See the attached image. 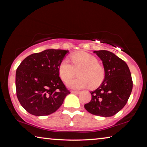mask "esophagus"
I'll return each mask as SVG.
<instances>
[{
    "instance_id": "obj_1",
    "label": "esophagus",
    "mask_w": 147,
    "mask_h": 147,
    "mask_svg": "<svg viewBox=\"0 0 147 147\" xmlns=\"http://www.w3.org/2000/svg\"><path fill=\"white\" fill-rule=\"evenodd\" d=\"M71 93H74V94H79L80 93V91H73V90H72V91H71Z\"/></svg>"
}]
</instances>
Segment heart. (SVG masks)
<instances>
[{
	"label": "heart",
	"instance_id": "heart-1",
	"mask_svg": "<svg viewBox=\"0 0 147 147\" xmlns=\"http://www.w3.org/2000/svg\"><path fill=\"white\" fill-rule=\"evenodd\" d=\"M72 64L68 59H64L59 63V74L65 82L76 75L79 71L78 78L71 80L67 84L72 89H82L89 84L91 87H96L102 82L105 70L104 67L98 63V59L86 52L80 51L71 54Z\"/></svg>",
	"mask_w": 147,
	"mask_h": 147
}]
</instances>
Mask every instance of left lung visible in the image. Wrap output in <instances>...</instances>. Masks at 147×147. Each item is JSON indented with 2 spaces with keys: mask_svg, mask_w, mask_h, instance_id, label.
<instances>
[{
  "mask_svg": "<svg viewBox=\"0 0 147 147\" xmlns=\"http://www.w3.org/2000/svg\"><path fill=\"white\" fill-rule=\"evenodd\" d=\"M94 53L102 61L105 78L97 89L90 91L91 100L84 108L94 115L111 117L127 103L132 90V78L126 62L113 53L108 51Z\"/></svg>",
  "mask_w": 147,
  "mask_h": 147,
  "instance_id": "1",
  "label": "left lung"
}]
</instances>
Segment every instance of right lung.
<instances>
[{"mask_svg": "<svg viewBox=\"0 0 147 147\" xmlns=\"http://www.w3.org/2000/svg\"><path fill=\"white\" fill-rule=\"evenodd\" d=\"M65 50L48 49L27 56L16 71L17 98L29 113L48 115L58 109L70 93L59 76Z\"/></svg>", "mask_w": 147, "mask_h": 147, "instance_id": "1", "label": "right lung"}]
</instances>
